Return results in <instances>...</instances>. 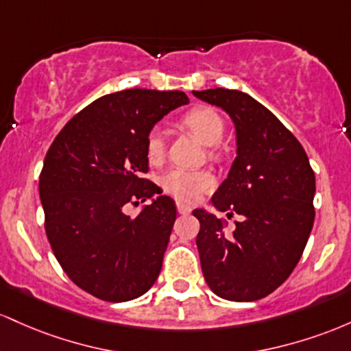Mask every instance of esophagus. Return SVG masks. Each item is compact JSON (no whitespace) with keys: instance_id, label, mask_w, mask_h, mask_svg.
<instances>
[{"instance_id":"34e87169","label":"esophagus","mask_w":351,"mask_h":351,"mask_svg":"<svg viewBox=\"0 0 351 351\" xmlns=\"http://www.w3.org/2000/svg\"><path fill=\"white\" fill-rule=\"evenodd\" d=\"M191 206H187V204H184V202H177V212H179V214H191Z\"/></svg>"}]
</instances>
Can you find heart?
Here are the masks:
<instances>
[{
    "label": "heart",
    "mask_w": 351,
    "mask_h": 351,
    "mask_svg": "<svg viewBox=\"0 0 351 351\" xmlns=\"http://www.w3.org/2000/svg\"><path fill=\"white\" fill-rule=\"evenodd\" d=\"M184 124L206 145H215L222 137L226 123L214 108H197L184 117ZM164 131L160 128L151 129L145 139V152L151 160H160L164 156ZM160 186L167 194L184 202H197L202 194L214 189L215 177L208 171L191 169H171L160 179Z\"/></svg>",
    "instance_id": "heart-1"
}]
</instances>
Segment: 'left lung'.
Listing matches in <instances>:
<instances>
[{"mask_svg": "<svg viewBox=\"0 0 351 351\" xmlns=\"http://www.w3.org/2000/svg\"><path fill=\"white\" fill-rule=\"evenodd\" d=\"M192 94L234 121L237 157L212 204L243 217L227 234L222 219L192 212L200 222L195 243L204 278L220 298L261 300L300 261L313 227L315 174L297 137L249 94L222 88Z\"/></svg>", "mask_w": 351, "mask_h": 351, "instance_id": "1", "label": "left lung"}]
</instances>
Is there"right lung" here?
Instances as JSON below:
<instances>
[{
  "label": "right lung",
  "mask_w": 351,
  "mask_h": 351,
  "mask_svg": "<svg viewBox=\"0 0 351 351\" xmlns=\"http://www.w3.org/2000/svg\"><path fill=\"white\" fill-rule=\"evenodd\" d=\"M187 102L182 90L106 94L62 128L45 157L39 197L51 249L71 280L101 300H134L159 277L177 210L143 177L145 139ZM145 198L152 206L136 218L125 214L128 203Z\"/></svg>",
  "instance_id": "right-lung-1"
}]
</instances>
